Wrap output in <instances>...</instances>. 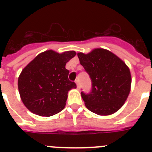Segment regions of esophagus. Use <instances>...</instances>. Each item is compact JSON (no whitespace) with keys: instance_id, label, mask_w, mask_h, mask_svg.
I'll return each instance as SVG.
<instances>
[{"instance_id":"obj_1","label":"esophagus","mask_w":152,"mask_h":152,"mask_svg":"<svg viewBox=\"0 0 152 152\" xmlns=\"http://www.w3.org/2000/svg\"><path fill=\"white\" fill-rule=\"evenodd\" d=\"M75 83H76V84H77V89H79V88H80V84H79V80H78V79H77V80H75Z\"/></svg>"}]
</instances>
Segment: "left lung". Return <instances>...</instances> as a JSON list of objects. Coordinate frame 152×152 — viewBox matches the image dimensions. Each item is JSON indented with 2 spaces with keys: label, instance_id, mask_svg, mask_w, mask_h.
I'll return each instance as SVG.
<instances>
[{
  "label": "left lung",
  "instance_id": "left-lung-1",
  "mask_svg": "<svg viewBox=\"0 0 152 152\" xmlns=\"http://www.w3.org/2000/svg\"><path fill=\"white\" fill-rule=\"evenodd\" d=\"M77 56L91 80V91L88 94L81 92L86 107L102 116L119 110L131 87V75L126 64L103 49H96L87 55L80 52Z\"/></svg>",
  "mask_w": 152,
  "mask_h": 152
}]
</instances>
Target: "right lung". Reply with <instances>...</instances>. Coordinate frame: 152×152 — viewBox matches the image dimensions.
Returning a JSON list of instances; mask_svg holds the SVG:
<instances>
[{"label": "right lung", "mask_w": 152, "mask_h": 152, "mask_svg": "<svg viewBox=\"0 0 152 152\" xmlns=\"http://www.w3.org/2000/svg\"><path fill=\"white\" fill-rule=\"evenodd\" d=\"M75 51L59 54L49 50L38 55L26 65L18 78L21 100L26 108L41 116L59 113L66 104L68 91L76 84L68 79L65 64L75 57Z\"/></svg>", "instance_id": "obj_1"}]
</instances>
